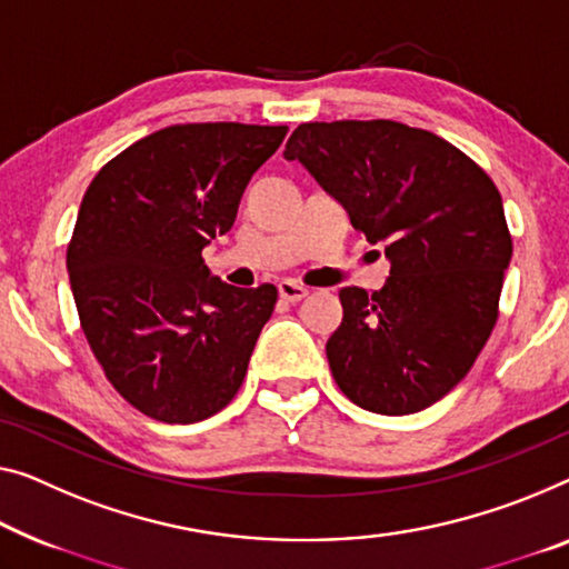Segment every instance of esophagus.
I'll return each instance as SVG.
<instances>
[{
    "label": "esophagus",
    "mask_w": 569,
    "mask_h": 569,
    "mask_svg": "<svg viewBox=\"0 0 569 569\" xmlns=\"http://www.w3.org/2000/svg\"><path fill=\"white\" fill-rule=\"evenodd\" d=\"M278 293H281V299H283V301H288V303H296V301H301L303 296H307L309 291H307V288H303L301 283L281 281V283H278Z\"/></svg>",
    "instance_id": "1"
}]
</instances>
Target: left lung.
Instances as JSON below:
<instances>
[{
    "mask_svg": "<svg viewBox=\"0 0 569 569\" xmlns=\"http://www.w3.org/2000/svg\"><path fill=\"white\" fill-rule=\"evenodd\" d=\"M283 156L391 260L380 291H339L345 317L327 339L339 391L386 417L437 403L498 321L513 242L493 178L439 134L393 120L299 124Z\"/></svg>",
    "mask_w": 569,
    "mask_h": 569,
    "instance_id": "1",
    "label": "left lung"
}]
</instances>
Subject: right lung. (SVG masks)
<instances>
[{
	"label": "right lung",
	"mask_w": 569,
	"mask_h": 569,
	"mask_svg": "<svg viewBox=\"0 0 569 569\" xmlns=\"http://www.w3.org/2000/svg\"><path fill=\"white\" fill-rule=\"evenodd\" d=\"M288 127L171 124L114 156L89 183L66 250L87 342L140 413L193 423L240 391L276 286L234 288L201 250L234 224L252 173Z\"/></svg>",
	"instance_id": "obj_1"
}]
</instances>
